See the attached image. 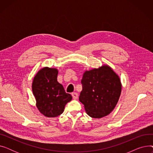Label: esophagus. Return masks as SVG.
I'll return each mask as SVG.
<instances>
[{"mask_svg": "<svg viewBox=\"0 0 153 153\" xmlns=\"http://www.w3.org/2000/svg\"><path fill=\"white\" fill-rule=\"evenodd\" d=\"M72 98L76 100L78 98V94L77 92H72Z\"/></svg>", "mask_w": 153, "mask_h": 153, "instance_id": "obj_1", "label": "esophagus"}]
</instances>
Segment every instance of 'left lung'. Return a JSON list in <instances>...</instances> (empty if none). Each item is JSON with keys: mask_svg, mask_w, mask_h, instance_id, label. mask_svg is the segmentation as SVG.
<instances>
[{"mask_svg": "<svg viewBox=\"0 0 153 153\" xmlns=\"http://www.w3.org/2000/svg\"><path fill=\"white\" fill-rule=\"evenodd\" d=\"M79 101L92 118H100L115 108L122 91L118 76L108 66L85 71L81 81Z\"/></svg>", "mask_w": 153, "mask_h": 153, "instance_id": "1", "label": "left lung"}]
</instances>
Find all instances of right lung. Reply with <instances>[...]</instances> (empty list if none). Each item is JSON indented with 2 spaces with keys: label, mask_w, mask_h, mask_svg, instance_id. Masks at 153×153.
<instances>
[{
  "label": "right lung",
  "mask_w": 153,
  "mask_h": 153,
  "mask_svg": "<svg viewBox=\"0 0 153 153\" xmlns=\"http://www.w3.org/2000/svg\"><path fill=\"white\" fill-rule=\"evenodd\" d=\"M58 71L48 67L40 69L32 83V91L36 99V105L43 115L56 117L64 111L72 96L64 91L57 81Z\"/></svg>",
  "instance_id": "right-lung-1"
}]
</instances>
